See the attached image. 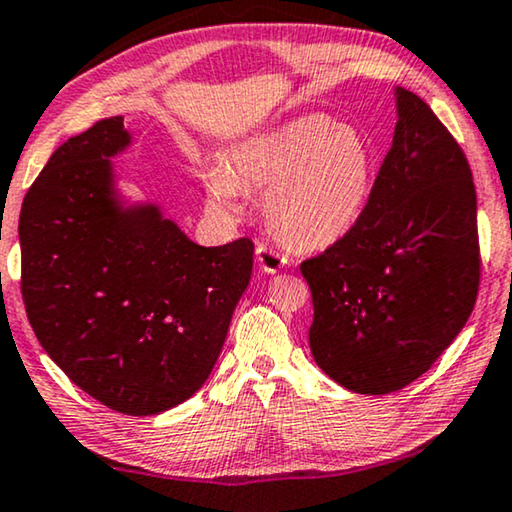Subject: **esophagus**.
<instances>
[{
    "mask_svg": "<svg viewBox=\"0 0 512 512\" xmlns=\"http://www.w3.org/2000/svg\"><path fill=\"white\" fill-rule=\"evenodd\" d=\"M256 261H258V265H261L263 272L274 274V272H279L283 265H288V256L281 254L279 249L265 245V242H258V245H256Z\"/></svg>",
    "mask_w": 512,
    "mask_h": 512,
    "instance_id": "obj_1",
    "label": "esophagus"
}]
</instances>
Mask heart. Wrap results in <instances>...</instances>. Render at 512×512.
<instances>
[{
  "instance_id": "1",
  "label": "heart",
  "mask_w": 512,
  "mask_h": 512,
  "mask_svg": "<svg viewBox=\"0 0 512 512\" xmlns=\"http://www.w3.org/2000/svg\"><path fill=\"white\" fill-rule=\"evenodd\" d=\"M373 187V153L352 125L297 116L247 137L224 169H210L206 194L219 212H238L240 190L267 192L265 219L295 249H322L359 222Z\"/></svg>"
}]
</instances>
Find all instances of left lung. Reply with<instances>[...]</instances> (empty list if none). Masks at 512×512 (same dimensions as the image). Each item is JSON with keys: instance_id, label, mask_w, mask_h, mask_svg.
I'll return each instance as SVG.
<instances>
[{"instance_id": "obj_1", "label": "left lung", "mask_w": 512, "mask_h": 512, "mask_svg": "<svg viewBox=\"0 0 512 512\" xmlns=\"http://www.w3.org/2000/svg\"><path fill=\"white\" fill-rule=\"evenodd\" d=\"M393 144L359 222L302 263L311 355L341 387H407L453 343L476 304V190L458 141L396 86Z\"/></svg>"}]
</instances>
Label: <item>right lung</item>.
<instances>
[{"label": "right lung", "instance_id": "add662e5", "mask_svg": "<svg viewBox=\"0 0 512 512\" xmlns=\"http://www.w3.org/2000/svg\"><path fill=\"white\" fill-rule=\"evenodd\" d=\"M123 116L70 137L20 210L22 300L43 350L77 387L130 416L203 387L254 267V242L201 247L151 201L128 203L112 157Z\"/></svg>", "mask_w": 512, "mask_h": 512}]
</instances>
